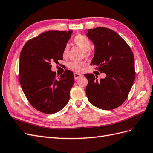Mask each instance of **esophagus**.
<instances>
[{
  "mask_svg": "<svg viewBox=\"0 0 153 153\" xmlns=\"http://www.w3.org/2000/svg\"><path fill=\"white\" fill-rule=\"evenodd\" d=\"M74 79L75 80H77L79 78H80L82 76V75L81 74H79V73H74Z\"/></svg>",
  "mask_w": 153,
  "mask_h": 153,
  "instance_id": "1",
  "label": "esophagus"
}]
</instances>
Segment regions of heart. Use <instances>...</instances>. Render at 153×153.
Here are the masks:
<instances>
[{
    "mask_svg": "<svg viewBox=\"0 0 153 153\" xmlns=\"http://www.w3.org/2000/svg\"><path fill=\"white\" fill-rule=\"evenodd\" d=\"M73 42L77 46L79 47L81 49L85 51L86 56H88L90 54V50L91 49V44L89 39L82 35H77L73 39ZM69 51V48L66 45L63 48V56H66L68 55V53ZM85 65V63L83 62H76L73 61L68 63V67L70 69L79 72L81 70L82 67Z\"/></svg>",
    "mask_w": 153,
    "mask_h": 153,
    "instance_id": "obj_1",
    "label": "heart"
}]
</instances>
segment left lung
I'll return each mask as SVG.
<instances>
[{
    "instance_id": "obj_1",
    "label": "left lung",
    "mask_w": 153,
    "mask_h": 153,
    "mask_svg": "<svg viewBox=\"0 0 153 153\" xmlns=\"http://www.w3.org/2000/svg\"><path fill=\"white\" fill-rule=\"evenodd\" d=\"M86 36L95 45L90 65L106 74V77L100 80L92 74H85L88 81V99L100 109H116L126 100L135 81L134 54L124 39L111 29H89Z\"/></svg>"
}]
</instances>
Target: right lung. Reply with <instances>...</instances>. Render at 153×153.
I'll list each match as a JSON object with an SVG mask.
<instances>
[{"mask_svg": "<svg viewBox=\"0 0 153 153\" xmlns=\"http://www.w3.org/2000/svg\"><path fill=\"white\" fill-rule=\"evenodd\" d=\"M72 31H47L28 40L23 47L19 63V80L29 103L37 111L54 114L70 98L74 79L65 70L57 77L51 63L63 60V50Z\"/></svg>", "mask_w": 153, "mask_h": 153, "instance_id": "obj_1", "label": "right lung"}]
</instances>
